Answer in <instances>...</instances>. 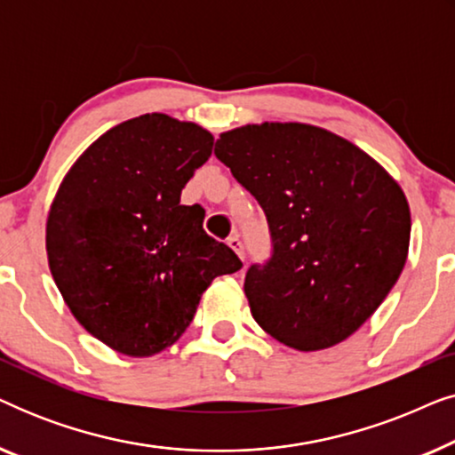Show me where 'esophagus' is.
<instances>
[{
  "label": "esophagus",
  "mask_w": 455,
  "mask_h": 455,
  "mask_svg": "<svg viewBox=\"0 0 455 455\" xmlns=\"http://www.w3.org/2000/svg\"><path fill=\"white\" fill-rule=\"evenodd\" d=\"M228 244H229V248H232V251L238 254L240 259H244V246H242V240H240V235L238 234H232L228 238Z\"/></svg>",
  "instance_id": "esophagus-1"
}]
</instances>
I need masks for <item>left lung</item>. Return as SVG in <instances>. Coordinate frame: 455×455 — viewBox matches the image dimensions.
<instances>
[{
	"label": "left lung",
	"instance_id": "left-lung-1",
	"mask_svg": "<svg viewBox=\"0 0 455 455\" xmlns=\"http://www.w3.org/2000/svg\"><path fill=\"white\" fill-rule=\"evenodd\" d=\"M215 155L269 223L271 259L244 279L254 321L300 352L350 338L406 265L412 221L400 184L310 124H248L223 132Z\"/></svg>",
	"mask_w": 455,
	"mask_h": 455
}]
</instances>
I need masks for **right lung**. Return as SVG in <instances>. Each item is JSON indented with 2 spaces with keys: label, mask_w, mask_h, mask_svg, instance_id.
<instances>
[{
  "label": "right lung",
  "mask_w": 455,
  "mask_h": 455,
  "mask_svg": "<svg viewBox=\"0 0 455 455\" xmlns=\"http://www.w3.org/2000/svg\"><path fill=\"white\" fill-rule=\"evenodd\" d=\"M213 134L165 114L122 122L92 142L47 215L53 282L76 321L111 350L153 356L176 344L203 291L242 260L180 204Z\"/></svg>",
  "instance_id": "add662e5"
}]
</instances>
